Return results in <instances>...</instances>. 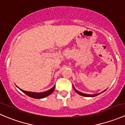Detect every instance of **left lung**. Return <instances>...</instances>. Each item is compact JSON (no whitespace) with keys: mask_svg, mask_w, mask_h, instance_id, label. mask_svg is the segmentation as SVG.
Segmentation results:
<instances>
[{"mask_svg":"<svg viewBox=\"0 0 125 125\" xmlns=\"http://www.w3.org/2000/svg\"><path fill=\"white\" fill-rule=\"evenodd\" d=\"M73 89H74V91H75V92H76V93H77V94H80V95H82V96L88 97H95V96H97V95H99V94H101V93H103V92H104V91H105V90L103 91H102V92H101V93H98V94H85V93H81V92H80V91H78V90H77V89H75V88H74V85H73Z\"/></svg>","mask_w":125,"mask_h":125,"instance_id":"obj_1","label":"left lung"}]
</instances>
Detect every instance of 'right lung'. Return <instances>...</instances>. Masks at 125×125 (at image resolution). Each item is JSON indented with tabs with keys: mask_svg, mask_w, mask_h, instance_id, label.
<instances>
[{
	"mask_svg": "<svg viewBox=\"0 0 125 125\" xmlns=\"http://www.w3.org/2000/svg\"><path fill=\"white\" fill-rule=\"evenodd\" d=\"M21 91L23 92V93H25V94H26L27 95H28L30 97L34 98V99H43V98H45L46 97L48 96L50 94H52L53 93V91H54L55 85H54L52 88H51L49 90L46 91L45 92H42V93H35V92H30V91H24L23 89H21L20 88H19L18 86H16Z\"/></svg>",
	"mask_w": 125,
	"mask_h": 125,
	"instance_id": "1",
	"label": "right lung"
}]
</instances>
